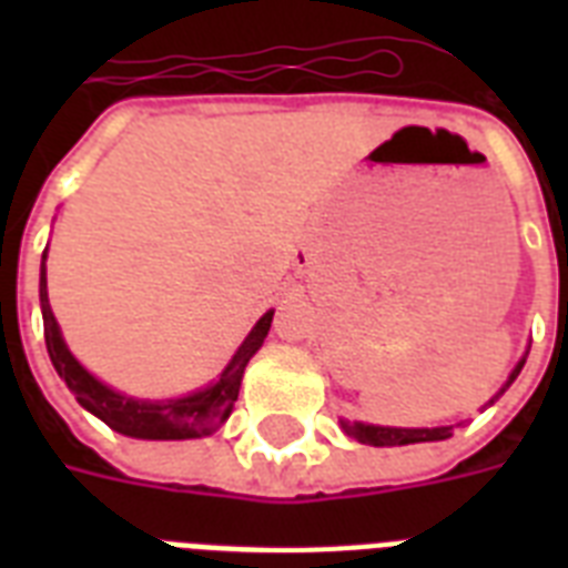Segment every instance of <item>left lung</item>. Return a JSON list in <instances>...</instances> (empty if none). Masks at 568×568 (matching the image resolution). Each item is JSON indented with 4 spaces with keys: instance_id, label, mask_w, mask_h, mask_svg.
<instances>
[{
    "instance_id": "obj_1",
    "label": "left lung",
    "mask_w": 568,
    "mask_h": 568,
    "mask_svg": "<svg viewBox=\"0 0 568 568\" xmlns=\"http://www.w3.org/2000/svg\"><path fill=\"white\" fill-rule=\"evenodd\" d=\"M521 365H525V359H521L516 368H513L510 379L504 383V388H510V383L516 377H519ZM504 388L498 392V395H504ZM495 395V397H498ZM493 397V400H495ZM489 400V404H493ZM486 404V406H489ZM342 430L351 436V439L363 442V445H374V448H395V445H415V442H439V439H448L450 433H454V427H422V430H409V427H374V424H359V422H342Z\"/></svg>"
}]
</instances>
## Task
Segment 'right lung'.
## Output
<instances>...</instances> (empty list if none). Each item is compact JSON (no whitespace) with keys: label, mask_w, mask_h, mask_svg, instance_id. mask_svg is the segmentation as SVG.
Masks as SVG:
<instances>
[{"label":"right lung","mask_w":568,"mask_h":568,"mask_svg":"<svg viewBox=\"0 0 568 568\" xmlns=\"http://www.w3.org/2000/svg\"><path fill=\"white\" fill-rule=\"evenodd\" d=\"M47 258V253H43ZM40 310H43V336H47L49 359L55 365L58 377L64 379L67 388L73 392L75 400L93 413L97 418L109 424L111 430L123 433V436H135V439H200V436H212L232 413V404L239 400L241 377L247 368L250 356L256 354L262 342H265L274 312H265L258 324L250 329L239 354L232 356L226 372L214 386L194 392L180 400H135V397L118 395L114 388L102 386L100 379L91 377L82 365L75 363L73 354L67 351L61 329L55 324V315L49 310L47 294V265H40Z\"/></svg>","instance_id":"obj_1"}]
</instances>
